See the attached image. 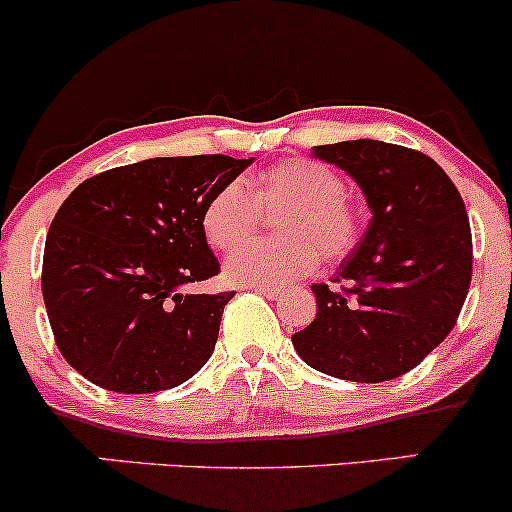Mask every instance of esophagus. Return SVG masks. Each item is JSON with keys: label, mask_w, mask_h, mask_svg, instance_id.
<instances>
[{"label": "esophagus", "mask_w": 512, "mask_h": 512, "mask_svg": "<svg viewBox=\"0 0 512 512\" xmlns=\"http://www.w3.org/2000/svg\"><path fill=\"white\" fill-rule=\"evenodd\" d=\"M254 292H258V295H263V297H266V300H278V297H280V292L278 290H271V287H256Z\"/></svg>", "instance_id": "34e87169"}]
</instances>
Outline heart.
Listing matches in <instances>:
<instances>
[{
  "mask_svg": "<svg viewBox=\"0 0 512 512\" xmlns=\"http://www.w3.org/2000/svg\"><path fill=\"white\" fill-rule=\"evenodd\" d=\"M279 214L280 242L245 243L260 224V212ZM203 232L217 251H234L225 275L244 287H278L300 280L319 266L353 254L360 239V217L346 200V181L314 159H287L258 171L249 191L229 181L203 208Z\"/></svg>",
  "mask_w": 512,
  "mask_h": 512,
  "instance_id": "heart-1",
  "label": "heart"
}]
</instances>
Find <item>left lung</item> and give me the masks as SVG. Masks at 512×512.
I'll return each instance as SVG.
<instances>
[{
    "label": "left lung",
    "instance_id": "8db88e82",
    "mask_svg": "<svg viewBox=\"0 0 512 512\" xmlns=\"http://www.w3.org/2000/svg\"><path fill=\"white\" fill-rule=\"evenodd\" d=\"M353 176L372 220L333 283L312 285L317 317L292 336L300 358L348 382H387L438 348L472 283V229L450 176L416 149L380 140L314 147Z\"/></svg>",
    "mask_w": 512,
    "mask_h": 512
}]
</instances>
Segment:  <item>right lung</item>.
<instances>
[{
  "instance_id": "1",
  "label": "right lung",
  "mask_w": 512,
  "mask_h": 512,
  "mask_svg": "<svg viewBox=\"0 0 512 512\" xmlns=\"http://www.w3.org/2000/svg\"><path fill=\"white\" fill-rule=\"evenodd\" d=\"M251 159L154 157L79 183L43 254V300L60 353L120 394L191 380L212 355L234 292L186 295L220 273L203 232L210 195Z\"/></svg>"
}]
</instances>
